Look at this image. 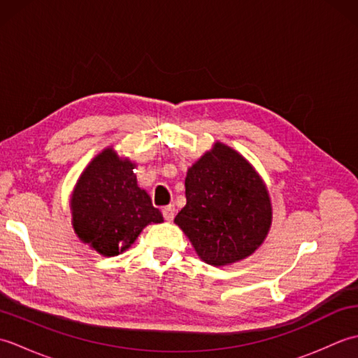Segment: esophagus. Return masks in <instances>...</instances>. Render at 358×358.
I'll use <instances>...</instances> for the list:
<instances>
[{
  "label": "esophagus",
  "mask_w": 358,
  "mask_h": 358,
  "mask_svg": "<svg viewBox=\"0 0 358 358\" xmlns=\"http://www.w3.org/2000/svg\"><path fill=\"white\" fill-rule=\"evenodd\" d=\"M162 212H163V217H164L166 222H172L173 217H175V206H173V204H169V206H164Z\"/></svg>",
  "instance_id": "esophagus-1"
}]
</instances>
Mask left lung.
<instances>
[{
  "label": "left lung",
  "mask_w": 358,
  "mask_h": 358,
  "mask_svg": "<svg viewBox=\"0 0 358 358\" xmlns=\"http://www.w3.org/2000/svg\"><path fill=\"white\" fill-rule=\"evenodd\" d=\"M186 206L173 223L212 266L245 260L260 248L272 224L268 186L240 152L215 141L189 167Z\"/></svg>",
  "instance_id": "obj_1"
}]
</instances>
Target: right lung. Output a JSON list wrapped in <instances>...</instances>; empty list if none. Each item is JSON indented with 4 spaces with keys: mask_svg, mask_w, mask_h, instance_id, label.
I'll list each match as a JSON object with an SVG mask.
<instances>
[{
    "mask_svg": "<svg viewBox=\"0 0 358 358\" xmlns=\"http://www.w3.org/2000/svg\"><path fill=\"white\" fill-rule=\"evenodd\" d=\"M136 163L104 148L81 172L71 194L72 227L81 243L103 257L123 254L150 223H163L138 186Z\"/></svg>",
    "mask_w": 358,
    "mask_h": 358,
    "instance_id": "add662e5",
    "label": "right lung"
}]
</instances>
